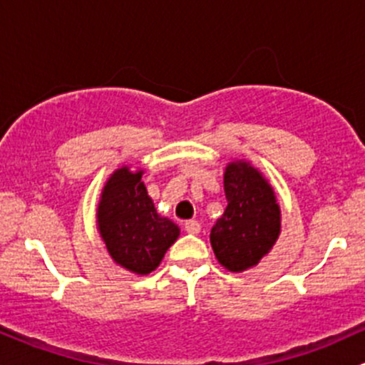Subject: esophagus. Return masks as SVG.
Instances as JSON below:
<instances>
[{"label": "esophagus", "mask_w": 365, "mask_h": 365, "mask_svg": "<svg viewBox=\"0 0 365 365\" xmlns=\"http://www.w3.org/2000/svg\"><path fill=\"white\" fill-rule=\"evenodd\" d=\"M185 231L189 234H199V231H201V225H199L197 220H187Z\"/></svg>", "instance_id": "obj_1"}]
</instances>
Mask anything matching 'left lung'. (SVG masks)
I'll return each instance as SVG.
<instances>
[{
	"label": "left lung",
	"mask_w": 365,
	"mask_h": 365,
	"mask_svg": "<svg viewBox=\"0 0 365 365\" xmlns=\"http://www.w3.org/2000/svg\"><path fill=\"white\" fill-rule=\"evenodd\" d=\"M224 192L227 206L212 227L210 243L225 269L241 273L273 250L282 232V210L266 176L245 159L225 166Z\"/></svg>",
	"instance_id": "obj_1"
}]
</instances>
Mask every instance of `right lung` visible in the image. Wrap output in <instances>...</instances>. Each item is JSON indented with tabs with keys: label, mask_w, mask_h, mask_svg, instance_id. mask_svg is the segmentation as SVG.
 Here are the masks:
<instances>
[{
	"label": "right lung",
	"mask_w": 365,
	"mask_h": 365,
	"mask_svg": "<svg viewBox=\"0 0 365 365\" xmlns=\"http://www.w3.org/2000/svg\"><path fill=\"white\" fill-rule=\"evenodd\" d=\"M143 170L122 166L106 180L96 210L99 236L115 264L145 276L178 240L180 227L157 213L141 182Z\"/></svg>",
	"instance_id": "obj_1"
}]
</instances>
